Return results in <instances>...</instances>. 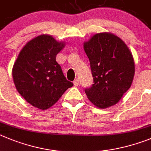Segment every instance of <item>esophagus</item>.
Returning <instances> with one entry per match:
<instances>
[{
    "label": "esophagus",
    "mask_w": 151,
    "mask_h": 151,
    "mask_svg": "<svg viewBox=\"0 0 151 151\" xmlns=\"http://www.w3.org/2000/svg\"><path fill=\"white\" fill-rule=\"evenodd\" d=\"M73 83H74V85L75 86H77L79 85V80L78 79H76V80H74Z\"/></svg>",
    "instance_id": "obj_1"
}]
</instances>
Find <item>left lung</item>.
Instances as JSON below:
<instances>
[{"instance_id":"left-lung-1","label":"left lung","mask_w":151,"mask_h":151,"mask_svg":"<svg viewBox=\"0 0 151 151\" xmlns=\"http://www.w3.org/2000/svg\"><path fill=\"white\" fill-rule=\"evenodd\" d=\"M90 62L94 84L85 92L99 108H109L119 101L130 88L135 75L132 54L122 39L114 34L94 35L83 43Z\"/></svg>"}]
</instances>
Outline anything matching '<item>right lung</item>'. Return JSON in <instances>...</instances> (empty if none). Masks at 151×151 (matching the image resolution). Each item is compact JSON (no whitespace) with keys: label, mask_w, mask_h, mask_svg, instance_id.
<instances>
[{"label":"right lung","mask_w":151,"mask_h":151,"mask_svg":"<svg viewBox=\"0 0 151 151\" xmlns=\"http://www.w3.org/2000/svg\"><path fill=\"white\" fill-rule=\"evenodd\" d=\"M65 47V42L40 35L23 47L13 65L12 74L16 89L27 102L38 109L52 107L73 86L55 61Z\"/></svg>","instance_id":"add662e5"}]
</instances>
